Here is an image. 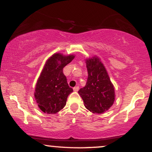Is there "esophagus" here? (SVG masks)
Here are the masks:
<instances>
[{
	"label": "esophagus",
	"mask_w": 152,
	"mask_h": 152,
	"mask_svg": "<svg viewBox=\"0 0 152 152\" xmlns=\"http://www.w3.org/2000/svg\"><path fill=\"white\" fill-rule=\"evenodd\" d=\"M78 89H79V86H75L74 88V91H78Z\"/></svg>",
	"instance_id": "esophagus-1"
}]
</instances>
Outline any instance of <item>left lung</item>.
<instances>
[{"label": "left lung", "instance_id": "left-lung-1", "mask_svg": "<svg viewBox=\"0 0 152 152\" xmlns=\"http://www.w3.org/2000/svg\"><path fill=\"white\" fill-rule=\"evenodd\" d=\"M86 85L78 91L85 107L94 113L101 114L113 105L115 89L107 71L98 57L86 60Z\"/></svg>", "mask_w": 152, "mask_h": 152}]
</instances>
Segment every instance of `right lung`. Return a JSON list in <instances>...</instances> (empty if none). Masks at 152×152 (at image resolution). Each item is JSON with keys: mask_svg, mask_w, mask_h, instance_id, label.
<instances>
[{"mask_svg": "<svg viewBox=\"0 0 152 152\" xmlns=\"http://www.w3.org/2000/svg\"><path fill=\"white\" fill-rule=\"evenodd\" d=\"M74 56H63L59 53L47 60L36 85L34 97L44 113L54 114L66 105L68 96L73 92L69 86L63 69Z\"/></svg>", "mask_w": 152, "mask_h": 152, "instance_id": "obj_1", "label": "right lung"}]
</instances>
